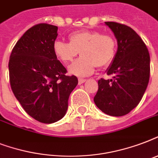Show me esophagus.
Instances as JSON below:
<instances>
[{
	"instance_id": "obj_1",
	"label": "esophagus",
	"mask_w": 158,
	"mask_h": 158,
	"mask_svg": "<svg viewBox=\"0 0 158 158\" xmlns=\"http://www.w3.org/2000/svg\"><path fill=\"white\" fill-rule=\"evenodd\" d=\"M85 81H86V79H79V84L80 85V84H84Z\"/></svg>"
}]
</instances>
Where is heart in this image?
Here are the masks:
<instances>
[{
  "label": "heart",
  "mask_w": 158,
  "mask_h": 158,
  "mask_svg": "<svg viewBox=\"0 0 158 158\" xmlns=\"http://www.w3.org/2000/svg\"><path fill=\"white\" fill-rule=\"evenodd\" d=\"M69 41H56L53 51L57 59L64 64L73 61L80 53L82 56L68 68L69 74L75 76H89L94 73L95 67L106 66L115 56V38L109 34H102L99 31L75 32L69 36Z\"/></svg>",
  "instance_id": "heart-1"
}]
</instances>
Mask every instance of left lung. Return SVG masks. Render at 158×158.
<instances>
[{"label":"left lung","instance_id":"obj_1","mask_svg":"<svg viewBox=\"0 0 158 158\" xmlns=\"http://www.w3.org/2000/svg\"><path fill=\"white\" fill-rule=\"evenodd\" d=\"M117 40V52L106 70L111 79L98 80L94 102L112 116H122L141 101L150 76V56L147 47L134 29L116 22H105Z\"/></svg>","mask_w":158,"mask_h":158}]
</instances>
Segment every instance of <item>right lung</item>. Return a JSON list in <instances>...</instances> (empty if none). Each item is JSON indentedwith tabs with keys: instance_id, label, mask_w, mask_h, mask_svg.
Returning <instances> with one entry per match:
<instances>
[{
	"instance_id": "obj_1",
	"label": "right lung",
	"mask_w": 158,
	"mask_h": 158,
	"mask_svg": "<svg viewBox=\"0 0 158 158\" xmlns=\"http://www.w3.org/2000/svg\"><path fill=\"white\" fill-rule=\"evenodd\" d=\"M56 26L39 23L27 30L14 47L9 60L14 95L28 115L39 122H56L66 113L68 100L78 84L53 51Z\"/></svg>"
}]
</instances>
